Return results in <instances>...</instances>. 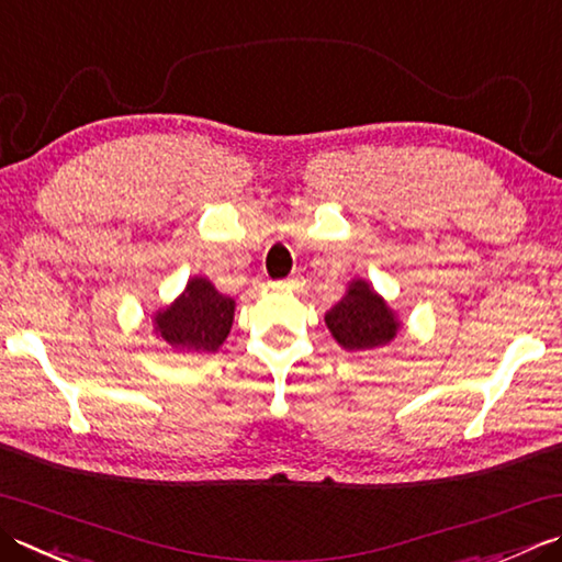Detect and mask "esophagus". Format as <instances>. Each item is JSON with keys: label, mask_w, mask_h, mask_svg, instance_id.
Listing matches in <instances>:
<instances>
[{"label": "esophagus", "mask_w": 562, "mask_h": 562, "mask_svg": "<svg viewBox=\"0 0 562 562\" xmlns=\"http://www.w3.org/2000/svg\"><path fill=\"white\" fill-rule=\"evenodd\" d=\"M294 280H278V282H272V288H290Z\"/></svg>", "instance_id": "obj_1"}]
</instances>
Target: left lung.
<instances>
[{
    "label": "left lung",
    "instance_id": "8db88e82",
    "mask_svg": "<svg viewBox=\"0 0 562 562\" xmlns=\"http://www.w3.org/2000/svg\"><path fill=\"white\" fill-rule=\"evenodd\" d=\"M326 326L346 350L387 346L397 334V322L390 306L372 292L366 280L350 284L344 300L326 314Z\"/></svg>",
    "mask_w": 562,
    "mask_h": 562
}]
</instances>
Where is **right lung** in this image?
<instances>
[{"instance_id":"obj_1","label":"right lung","mask_w":562,"mask_h":562,"mask_svg":"<svg viewBox=\"0 0 562 562\" xmlns=\"http://www.w3.org/2000/svg\"><path fill=\"white\" fill-rule=\"evenodd\" d=\"M234 306L212 282L194 278L180 300L156 316V331L180 350L214 353L234 324Z\"/></svg>"}]
</instances>
